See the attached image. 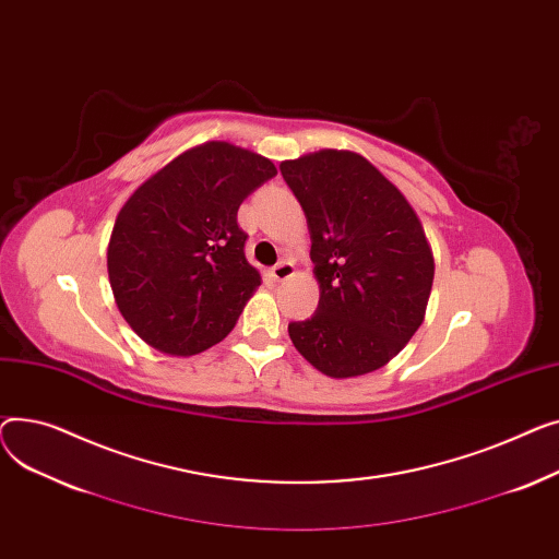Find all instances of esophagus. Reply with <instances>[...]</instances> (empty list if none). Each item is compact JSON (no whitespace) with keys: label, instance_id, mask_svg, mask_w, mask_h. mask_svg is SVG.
I'll use <instances>...</instances> for the list:
<instances>
[{"label":"esophagus","instance_id":"esophagus-1","mask_svg":"<svg viewBox=\"0 0 559 559\" xmlns=\"http://www.w3.org/2000/svg\"><path fill=\"white\" fill-rule=\"evenodd\" d=\"M293 271H295V266L290 264L288 259H282V261H277V264L271 269V277L275 280V282H284V280H288L290 275H293Z\"/></svg>","mask_w":559,"mask_h":559}]
</instances>
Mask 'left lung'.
Instances as JSON below:
<instances>
[{
	"label": "left lung",
	"instance_id": "8db88e82",
	"mask_svg": "<svg viewBox=\"0 0 559 559\" xmlns=\"http://www.w3.org/2000/svg\"><path fill=\"white\" fill-rule=\"evenodd\" d=\"M302 205L320 302L288 336L334 379L368 374L400 354L424 320L433 254L402 191L349 151L282 162Z\"/></svg>",
	"mask_w": 559,
	"mask_h": 559
}]
</instances>
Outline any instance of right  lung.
<instances>
[{"label":"right lung","instance_id":"add662e5","mask_svg":"<svg viewBox=\"0 0 559 559\" xmlns=\"http://www.w3.org/2000/svg\"><path fill=\"white\" fill-rule=\"evenodd\" d=\"M273 176L271 159L207 142L169 162L121 207L108 246L110 286L151 347L191 356L233 332L261 282L237 212Z\"/></svg>","mask_w":559,"mask_h":559}]
</instances>
